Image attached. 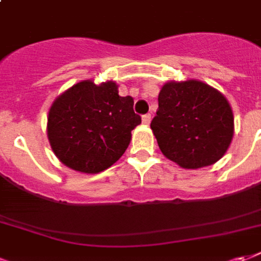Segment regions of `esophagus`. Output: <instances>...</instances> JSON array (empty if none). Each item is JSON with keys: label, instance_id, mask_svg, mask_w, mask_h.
I'll return each mask as SVG.
<instances>
[{"label": "esophagus", "instance_id": "1", "mask_svg": "<svg viewBox=\"0 0 261 261\" xmlns=\"http://www.w3.org/2000/svg\"><path fill=\"white\" fill-rule=\"evenodd\" d=\"M142 121H143L144 125H149L150 121H151V115L150 114H144L143 117H142Z\"/></svg>", "mask_w": 261, "mask_h": 261}]
</instances>
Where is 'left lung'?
Returning a JSON list of instances; mask_svg holds the SVG:
<instances>
[{
  "label": "left lung",
  "instance_id": "obj_1",
  "mask_svg": "<svg viewBox=\"0 0 261 261\" xmlns=\"http://www.w3.org/2000/svg\"><path fill=\"white\" fill-rule=\"evenodd\" d=\"M160 150L182 168L196 170L221 159L233 136V115L221 93L199 81L168 82L150 123Z\"/></svg>",
  "mask_w": 261,
  "mask_h": 261
}]
</instances>
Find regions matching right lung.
I'll use <instances>...</instances> for the list:
<instances>
[{
	"label": "right lung",
	"mask_w": 261,
	"mask_h": 261,
	"mask_svg": "<svg viewBox=\"0 0 261 261\" xmlns=\"http://www.w3.org/2000/svg\"><path fill=\"white\" fill-rule=\"evenodd\" d=\"M142 122L133 98L121 97L114 82L83 81L62 93L50 108L51 149L72 170L97 174L122 157L130 132Z\"/></svg>",
	"instance_id": "right-lung-1"
}]
</instances>
